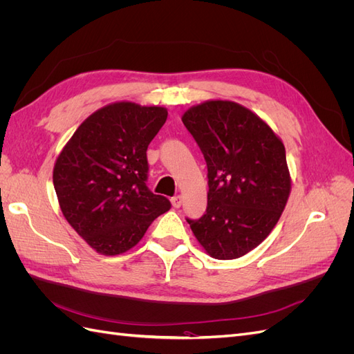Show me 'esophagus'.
I'll return each instance as SVG.
<instances>
[{
    "label": "esophagus",
    "mask_w": 354,
    "mask_h": 354,
    "mask_svg": "<svg viewBox=\"0 0 354 354\" xmlns=\"http://www.w3.org/2000/svg\"><path fill=\"white\" fill-rule=\"evenodd\" d=\"M181 201H183V199H181L180 195H176V196L171 198V203H173L174 208H180L181 207Z\"/></svg>",
    "instance_id": "obj_1"
}]
</instances>
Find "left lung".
I'll use <instances>...</instances> for the list:
<instances>
[{"label":"left lung","instance_id":"8db88e82","mask_svg":"<svg viewBox=\"0 0 354 354\" xmlns=\"http://www.w3.org/2000/svg\"><path fill=\"white\" fill-rule=\"evenodd\" d=\"M208 168L207 211L186 218L199 243L217 260L239 259L276 226L291 192L285 146L243 106L211 100L181 118Z\"/></svg>","mask_w":354,"mask_h":354}]
</instances>
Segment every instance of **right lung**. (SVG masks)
<instances>
[{
  "label": "right lung",
  "instance_id": "right-lung-1",
  "mask_svg": "<svg viewBox=\"0 0 354 354\" xmlns=\"http://www.w3.org/2000/svg\"><path fill=\"white\" fill-rule=\"evenodd\" d=\"M167 116L158 106H104L78 127L56 160L53 183L63 216L100 254L133 248L171 208L146 186L147 146Z\"/></svg>",
  "mask_w": 354,
  "mask_h": 354
}]
</instances>
